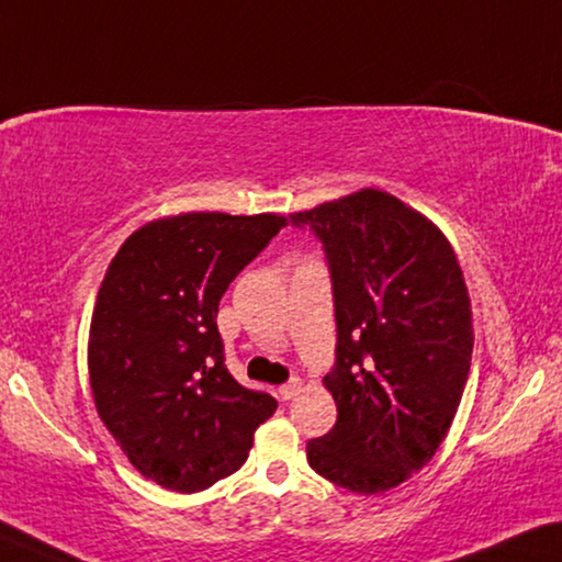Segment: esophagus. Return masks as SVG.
<instances>
[{"label":"esophagus","mask_w":562,"mask_h":562,"mask_svg":"<svg viewBox=\"0 0 562 562\" xmlns=\"http://www.w3.org/2000/svg\"><path fill=\"white\" fill-rule=\"evenodd\" d=\"M299 392H301V379H291L289 384H283L281 390H279V394H281V400H293V396H299Z\"/></svg>","instance_id":"obj_1"}]
</instances>
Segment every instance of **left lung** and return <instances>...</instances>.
Masks as SVG:
<instances>
[{
    "label": "left lung",
    "mask_w": 562,
    "mask_h": 562,
    "mask_svg": "<svg viewBox=\"0 0 562 562\" xmlns=\"http://www.w3.org/2000/svg\"><path fill=\"white\" fill-rule=\"evenodd\" d=\"M329 256L336 306V402L329 435L311 439V470L379 495L435 457L472 361V306L450 238L400 198L361 188L291 213Z\"/></svg>",
    "instance_id": "left-lung-1"
}]
</instances>
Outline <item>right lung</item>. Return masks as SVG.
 I'll return each mask as SVG.
<instances>
[{
	"label": "right lung",
	"mask_w": 562,
	"mask_h": 562,
	"mask_svg": "<svg viewBox=\"0 0 562 562\" xmlns=\"http://www.w3.org/2000/svg\"><path fill=\"white\" fill-rule=\"evenodd\" d=\"M289 226L286 215L195 211L148 221L117 248L94 299L88 374L127 462L172 492H201L246 462L276 400L223 364L228 283Z\"/></svg>",
	"instance_id": "1"
}]
</instances>
